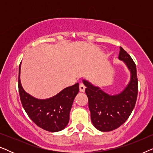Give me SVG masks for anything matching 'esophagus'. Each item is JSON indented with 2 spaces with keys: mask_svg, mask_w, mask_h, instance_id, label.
<instances>
[{
  "mask_svg": "<svg viewBox=\"0 0 153 153\" xmlns=\"http://www.w3.org/2000/svg\"><path fill=\"white\" fill-rule=\"evenodd\" d=\"M85 86L84 85V84H83V83H79V91H80V92L83 93V92L85 91Z\"/></svg>",
  "mask_w": 153,
  "mask_h": 153,
  "instance_id": "34e87169",
  "label": "esophagus"
}]
</instances>
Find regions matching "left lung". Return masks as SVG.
I'll use <instances>...</instances> for the list:
<instances>
[{"mask_svg": "<svg viewBox=\"0 0 153 153\" xmlns=\"http://www.w3.org/2000/svg\"><path fill=\"white\" fill-rule=\"evenodd\" d=\"M119 60H123L131 73L130 81L120 93L111 95L89 81L83 80L86 88L91 118L94 127L102 131H110L121 126L134 108L138 94L136 64L131 56L120 48Z\"/></svg>", "mask_w": 153, "mask_h": 153, "instance_id": "8db88e82", "label": "left lung"}]
</instances>
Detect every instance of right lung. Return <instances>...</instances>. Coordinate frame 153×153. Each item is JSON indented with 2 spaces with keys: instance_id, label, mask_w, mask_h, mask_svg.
<instances>
[{
  "instance_id": "1",
  "label": "right lung",
  "mask_w": 153,
  "mask_h": 153,
  "mask_svg": "<svg viewBox=\"0 0 153 153\" xmlns=\"http://www.w3.org/2000/svg\"><path fill=\"white\" fill-rule=\"evenodd\" d=\"M19 68V93L22 106L26 114L37 126L45 130L56 132L63 129L69 123L73 102L79 91V84L65 88L49 99H37L23 88Z\"/></svg>"
}]
</instances>
